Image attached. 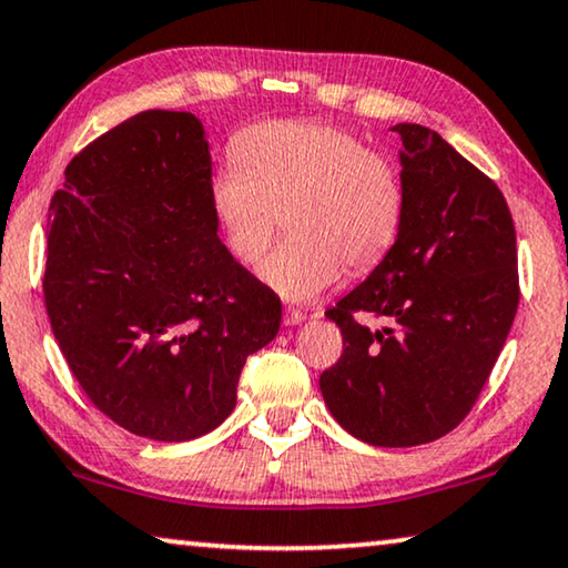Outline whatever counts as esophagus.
<instances>
[{"label":"esophagus","instance_id":"obj_1","mask_svg":"<svg viewBox=\"0 0 568 568\" xmlns=\"http://www.w3.org/2000/svg\"><path fill=\"white\" fill-rule=\"evenodd\" d=\"M307 320V314H304L302 310H294V307H286V312H284V325H290V327H294V325H302V322Z\"/></svg>","mask_w":568,"mask_h":568}]
</instances>
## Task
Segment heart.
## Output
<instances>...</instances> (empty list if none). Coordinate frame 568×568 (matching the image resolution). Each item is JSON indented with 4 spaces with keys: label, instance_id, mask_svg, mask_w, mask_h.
<instances>
[{
    "label": "heart",
    "instance_id": "1",
    "mask_svg": "<svg viewBox=\"0 0 568 568\" xmlns=\"http://www.w3.org/2000/svg\"><path fill=\"white\" fill-rule=\"evenodd\" d=\"M233 162L207 180L225 251L241 266L264 256L278 223L290 231L264 264L268 290L310 302L347 268L365 274L396 246L406 182L390 156L327 121H258L231 142Z\"/></svg>",
    "mask_w": 568,
    "mask_h": 568
}]
</instances>
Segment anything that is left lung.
Masks as SVG:
<instances>
[{
    "label": "left lung",
    "instance_id": "left-lung-1",
    "mask_svg": "<svg viewBox=\"0 0 568 568\" xmlns=\"http://www.w3.org/2000/svg\"><path fill=\"white\" fill-rule=\"evenodd\" d=\"M394 132L404 142V229L325 312L343 355L320 390L357 439L416 447L459 426L483 394L516 320L518 248L508 203L485 172L422 124Z\"/></svg>",
    "mask_w": 568,
    "mask_h": 568
}]
</instances>
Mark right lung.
Wrapping results in <instances>:
<instances>
[{
	"label": "right lung",
	"mask_w": 568,
	"mask_h": 568,
	"mask_svg": "<svg viewBox=\"0 0 568 568\" xmlns=\"http://www.w3.org/2000/svg\"><path fill=\"white\" fill-rule=\"evenodd\" d=\"M211 174L200 119L152 109L83 146L50 200L52 335L91 404L146 439L213 432L282 322L217 239Z\"/></svg>",
	"instance_id": "1"
}]
</instances>
